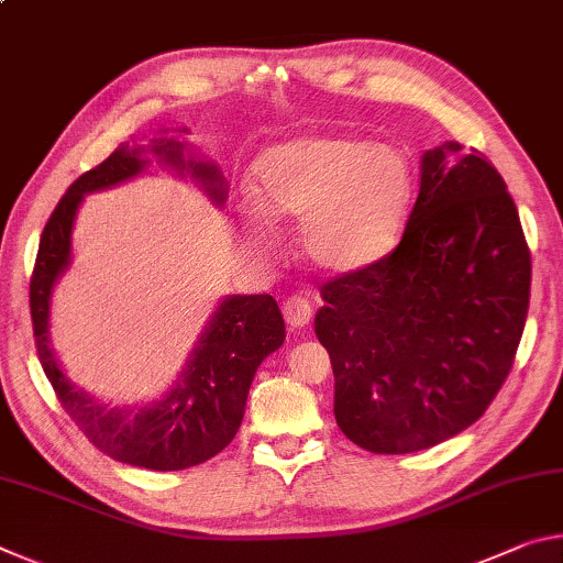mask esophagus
Listing matches in <instances>:
<instances>
[{
	"label": "esophagus",
	"instance_id": "1",
	"mask_svg": "<svg viewBox=\"0 0 563 563\" xmlns=\"http://www.w3.org/2000/svg\"><path fill=\"white\" fill-rule=\"evenodd\" d=\"M283 316L290 328H305L312 320V305L302 295H292L283 302Z\"/></svg>",
	"mask_w": 563,
	"mask_h": 563
}]
</instances>
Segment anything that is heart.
<instances>
[{
	"mask_svg": "<svg viewBox=\"0 0 563 563\" xmlns=\"http://www.w3.org/2000/svg\"><path fill=\"white\" fill-rule=\"evenodd\" d=\"M255 174L263 203L243 206L247 243L273 253V216L298 221L302 255L332 275L393 255L415 203V168L402 148L342 133L283 141L265 151Z\"/></svg>",
	"mask_w": 563,
	"mask_h": 563,
	"instance_id": "b5f03b06",
	"label": "heart"
}]
</instances>
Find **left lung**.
Listing matches in <instances>:
<instances>
[{
  "label": "left lung",
  "mask_w": 563,
  "mask_h": 563,
  "mask_svg": "<svg viewBox=\"0 0 563 563\" xmlns=\"http://www.w3.org/2000/svg\"><path fill=\"white\" fill-rule=\"evenodd\" d=\"M529 288L531 255L499 170L456 141L424 151L395 253L320 288L316 335L347 440L409 454L474 424L509 375Z\"/></svg>",
  "instance_id": "left-lung-1"
}]
</instances>
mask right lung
Instances as JSON below:
<instances>
[{"label": "right lung", "mask_w": 563, "mask_h": 563, "mask_svg": "<svg viewBox=\"0 0 563 563\" xmlns=\"http://www.w3.org/2000/svg\"><path fill=\"white\" fill-rule=\"evenodd\" d=\"M166 133L158 131L148 146L121 144L103 164L74 180L44 225L30 285L36 355L62 407L111 460L156 472L188 470L231 444L243 422L255 369L285 340L273 295H225L190 350L184 373L161 399L109 405L66 377L49 340L52 292L71 265V231L84 196L144 174L148 154H154L158 164L201 186L216 206L225 203L228 186L218 164L190 156L186 141Z\"/></svg>", "instance_id": "add662e5"}]
</instances>
